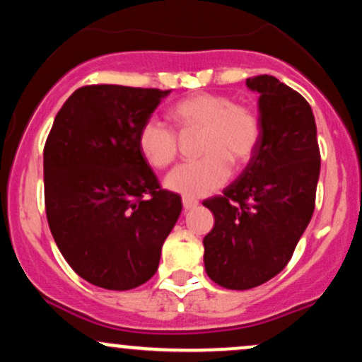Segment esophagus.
I'll use <instances>...</instances> for the list:
<instances>
[{
    "label": "esophagus",
    "instance_id": "34e87169",
    "mask_svg": "<svg viewBox=\"0 0 362 362\" xmlns=\"http://www.w3.org/2000/svg\"><path fill=\"white\" fill-rule=\"evenodd\" d=\"M182 204H184L185 211H190V209H194V207L199 206V201L194 197H184L182 199Z\"/></svg>",
    "mask_w": 362,
    "mask_h": 362
}]
</instances>
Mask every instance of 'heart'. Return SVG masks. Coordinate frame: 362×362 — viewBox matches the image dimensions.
<instances>
[{
    "label": "heart",
    "instance_id": "1",
    "mask_svg": "<svg viewBox=\"0 0 362 362\" xmlns=\"http://www.w3.org/2000/svg\"><path fill=\"white\" fill-rule=\"evenodd\" d=\"M170 114L182 132L199 131L197 155L201 158L180 165L165 178L167 189L185 197H201L218 190L230 178L231 163L235 167L248 163L259 148V115L228 95L194 93L177 102ZM138 148L149 167L161 170L175 161L178 138L173 129L149 119L139 129Z\"/></svg>",
    "mask_w": 362,
    "mask_h": 362
}]
</instances>
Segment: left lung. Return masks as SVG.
Wrapping results in <instances>:
<instances>
[{
	"mask_svg": "<svg viewBox=\"0 0 362 362\" xmlns=\"http://www.w3.org/2000/svg\"><path fill=\"white\" fill-rule=\"evenodd\" d=\"M259 93L255 155L223 195L202 202L214 214L204 236L207 276L226 289H252L288 265L315 209L320 177L310 103L277 78L247 80Z\"/></svg>",
	"mask_w": 362,
	"mask_h": 362,
	"instance_id": "1",
	"label": "left lung"
}]
</instances>
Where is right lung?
<instances>
[{
  "label": "right lung",
  "mask_w": 362,
  "mask_h": 362,
  "mask_svg": "<svg viewBox=\"0 0 362 362\" xmlns=\"http://www.w3.org/2000/svg\"><path fill=\"white\" fill-rule=\"evenodd\" d=\"M170 90L90 85L54 119L44 146L45 214L78 276L127 291L151 279L182 213L141 156L139 129Z\"/></svg>",
  "instance_id": "1"
}]
</instances>
